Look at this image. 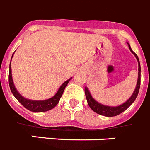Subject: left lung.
I'll use <instances>...</instances> for the list:
<instances>
[{"label":"left lung","instance_id":"1","mask_svg":"<svg viewBox=\"0 0 150 150\" xmlns=\"http://www.w3.org/2000/svg\"><path fill=\"white\" fill-rule=\"evenodd\" d=\"M128 45H129L130 51L132 52V53L135 56L136 59H137V62H138V78H137V85H136L135 90H134V93H133L132 96H131L125 103L119 105V106H116V107H111V106H107V105H102V104L96 102V101L92 97L91 94H90V91H89V90L87 89V87H85V96H86V98H87V103H88L90 108L93 110L94 112H96V114L105 116V117H114V116L119 115L120 114H121V113H122L123 111H125V110L134 102V100H135L136 98H137L139 90H140V86H141V65H140V61H139L137 55L132 51L129 43H128Z\"/></svg>","mask_w":150,"mask_h":150}]
</instances>
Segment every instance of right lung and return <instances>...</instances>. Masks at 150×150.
<instances>
[{
    "mask_svg": "<svg viewBox=\"0 0 150 150\" xmlns=\"http://www.w3.org/2000/svg\"><path fill=\"white\" fill-rule=\"evenodd\" d=\"M12 56V57H13ZM12 60V58H11ZM11 63V62H10ZM12 69L11 66L9 64V88L11 90V92L13 93V96L16 97V98L21 105L25 108H26L28 110H30L33 112H45L48 111V110H52V108L56 106L58 104L59 101H60V98H61L63 93L65 90V87H67V85L69 82V81L72 79V78L66 81L63 84L60 86L59 90L56 93L54 96L52 98H48V99H45V100H41V101H36V100H30V99H28V98L23 97L21 94L18 92V90H16V87H15L14 83H13V78H12Z\"/></svg>",
    "mask_w": 150,
    "mask_h": 150,
    "instance_id": "right-lung-1",
    "label": "right lung"
}]
</instances>
